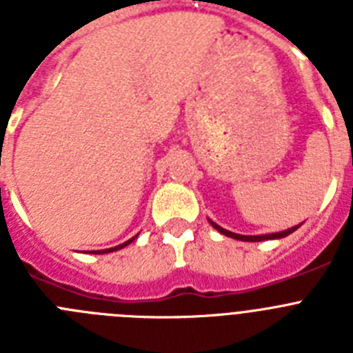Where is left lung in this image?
Returning a JSON list of instances; mask_svg holds the SVG:
<instances>
[{"label": "left lung", "mask_w": 353, "mask_h": 353, "mask_svg": "<svg viewBox=\"0 0 353 353\" xmlns=\"http://www.w3.org/2000/svg\"><path fill=\"white\" fill-rule=\"evenodd\" d=\"M212 226L217 230L219 233H223V235L226 236H232V239H236V240H242V242H261V240H272V239H283V236H288L290 233H293L295 230H297L299 226H293L290 228V230H285V232H279V233H270V235H239V233H233V232H228V230H224V228H221L219 224H215L214 221H210Z\"/></svg>", "instance_id": "1"}]
</instances>
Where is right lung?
Masks as SVG:
<instances>
[{
  "mask_svg": "<svg viewBox=\"0 0 353 353\" xmlns=\"http://www.w3.org/2000/svg\"><path fill=\"white\" fill-rule=\"evenodd\" d=\"M138 239V235L136 236H132V239H129L127 240V242H123V244H120V245H117V248H111V249H102V251H92L93 254H104V252H113V251H118V249H121V248H125V245H129L130 242H134V240Z\"/></svg>",
  "mask_w": 353,
  "mask_h": 353,
  "instance_id": "1",
  "label": "right lung"
}]
</instances>
